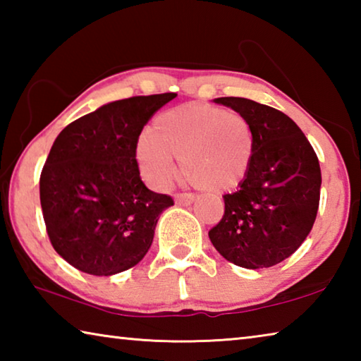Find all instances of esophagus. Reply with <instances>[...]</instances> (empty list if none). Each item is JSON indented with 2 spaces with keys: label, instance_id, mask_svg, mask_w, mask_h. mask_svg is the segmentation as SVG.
<instances>
[{
  "label": "esophagus",
  "instance_id": "esophagus-1",
  "mask_svg": "<svg viewBox=\"0 0 361 361\" xmlns=\"http://www.w3.org/2000/svg\"><path fill=\"white\" fill-rule=\"evenodd\" d=\"M175 202L178 205H191L194 202V195L189 192L175 194Z\"/></svg>",
  "mask_w": 361,
  "mask_h": 361
}]
</instances>
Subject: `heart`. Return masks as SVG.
<instances>
[{"label": "heart", "mask_w": 361, "mask_h": 361, "mask_svg": "<svg viewBox=\"0 0 361 361\" xmlns=\"http://www.w3.org/2000/svg\"><path fill=\"white\" fill-rule=\"evenodd\" d=\"M255 129L245 116L209 103H186L157 114L135 145L143 180L166 188L181 172L195 188L228 192L247 180L255 156Z\"/></svg>", "instance_id": "obj_1"}]
</instances>
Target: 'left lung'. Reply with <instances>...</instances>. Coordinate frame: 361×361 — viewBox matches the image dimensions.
<instances>
[{"label": "left lung", "instance_id": "8db88e82", "mask_svg": "<svg viewBox=\"0 0 361 361\" xmlns=\"http://www.w3.org/2000/svg\"><path fill=\"white\" fill-rule=\"evenodd\" d=\"M215 102L252 122L256 146L247 180L235 192L223 195L224 215L209 237L235 266H276L301 247L315 223L319 157L296 122L279 109L240 97Z\"/></svg>", "mask_w": 361, "mask_h": 361}]
</instances>
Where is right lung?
<instances>
[{
    "instance_id": "1",
    "label": "right lung",
    "mask_w": 361,
    "mask_h": 361,
    "mask_svg": "<svg viewBox=\"0 0 361 361\" xmlns=\"http://www.w3.org/2000/svg\"><path fill=\"white\" fill-rule=\"evenodd\" d=\"M176 94L111 102L59 133L39 178L46 231L62 258L90 276H114L143 259L161 213L173 205L140 176L135 145Z\"/></svg>"
}]
</instances>
